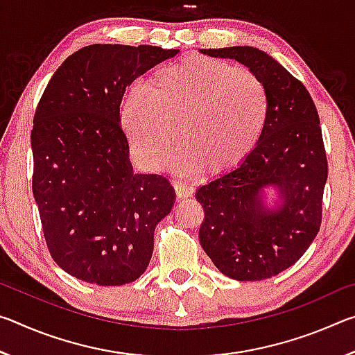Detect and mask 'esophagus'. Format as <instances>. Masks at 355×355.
<instances>
[{
	"label": "esophagus",
	"instance_id": "1",
	"mask_svg": "<svg viewBox=\"0 0 355 355\" xmlns=\"http://www.w3.org/2000/svg\"><path fill=\"white\" fill-rule=\"evenodd\" d=\"M173 189H175V194L178 199H186V197H191L194 194V188L183 183H173Z\"/></svg>",
	"mask_w": 355,
	"mask_h": 355
}]
</instances>
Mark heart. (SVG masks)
<instances>
[{"label":"heart","instance_id":"heart-1","mask_svg":"<svg viewBox=\"0 0 355 355\" xmlns=\"http://www.w3.org/2000/svg\"><path fill=\"white\" fill-rule=\"evenodd\" d=\"M146 95L130 91L120 125L131 152L148 171L167 166L177 146L188 172L225 175L245 163L268 128L271 103L250 70L220 59L189 55L155 69Z\"/></svg>","mask_w":355,"mask_h":355}]
</instances>
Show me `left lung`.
Masks as SVG:
<instances>
[{
	"label": "left lung",
	"mask_w": 355,
	"mask_h": 355,
	"mask_svg": "<svg viewBox=\"0 0 355 355\" xmlns=\"http://www.w3.org/2000/svg\"><path fill=\"white\" fill-rule=\"evenodd\" d=\"M249 67L266 86L268 128L243 166L197 191L205 213L199 239L222 274L263 280L296 263L320 232L327 158L313 98L297 78L254 46L200 50ZM281 191L282 205L268 210L264 185Z\"/></svg>",
	"instance_id": "obj_1"
}]
</instances>
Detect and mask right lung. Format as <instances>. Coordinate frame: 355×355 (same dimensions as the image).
I'll return each instance as SVG.
<instances>
[{
	"label": "right lung",
	"mask_w": 355,
	"mask_h": 355,
	"mask_svg": "<svg viewBox=\"0 0 355 355\" xmlns=\"http://www.w3.org/2000/svg\"><path fill=\"white\" fill-rule=\"evenodd\" d=\"M178 50L84 46L61 64L34 114L33 194L59 266L87 284L135 282L175 192L163 175L135 173L119 112L128 84Z\"/></svg>",
	"instance_id": "add662e5"
}]
</instances>
